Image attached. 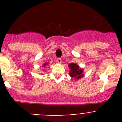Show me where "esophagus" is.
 Listing matches in <instances>:
<instances>
[{"label": "esophagus", "mask_w": 122, "mask_h": 122, "mask_svg": "<svg viewBox=\"0 0 122 122\" xmlns=\"http://www.w3.org/2000/svg\"><path fill=\"white\" fill-rule=\"evenodd\" d=\"M57 62L58 63H62V59H60V58H59V59H57Z\"/></svg>", "instance_id": "esophagus-1"}]
</instances>
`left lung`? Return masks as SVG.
Here are the masks:
<instances>
[{
	"mask_svg": "<svg viewBox=\"0 0 122 122\" xmlns=\"http://www.w3.org/2000/svg\"><path fill=\"white\" fill-rule=\"evenodd\" d=\"M70 68V76L75 79H80L84 76V69L81 68L80 66L76 63H71L68 65Z\"/></svg>",
	"mask_w": 122,
	"mask_h": 122,
	"instance_id": "obj_1",
	"label": "left lung"
}]
</instances>
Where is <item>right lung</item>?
<instances>
[{
	"label": "right lung",
	"instance_id": "obj_1",
	"mask_svg": "<svg viewBox=\"0 0 122 122\" xmlns=\"http://www.w3.org/2000/svg\"><path fill=\"white\" fill-rule=\"evenodd\" d=\"M48 64H49V63H48V62H46V63H44V64L43 65V66H43V68H45V66H46V65H48Z\"/></svg>",
	"mask_w": 122,
	"mask_h": 122
}]
</instances>
